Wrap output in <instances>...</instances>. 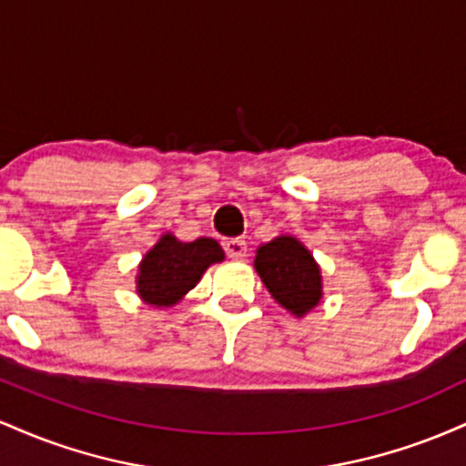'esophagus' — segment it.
Segmentation results:
<instances>
[{"label":"esophagus","instance_id":"34e87169","mask_svg":"<svg viewBox=\"0 0 466 466\" xmlns=\"http://www.w3.org/2000/svg\"><path fill=\"white\" fill-rule=\"evenodd\" d=\"M223 249L229 258H245L248 256V243L243 238H226L223 240Z\"/></svg>","mask_w":466,"mask_h":466}]
</instances>
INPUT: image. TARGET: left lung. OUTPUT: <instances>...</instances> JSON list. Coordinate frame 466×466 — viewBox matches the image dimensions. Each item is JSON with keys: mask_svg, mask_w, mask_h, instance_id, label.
Instances as JSON below:
<instances>
[{"mask_svg": "<svg viewBox=\"0 0 466 466\" xmlns=\"http://www.w3.org/2000/svg\"><path fill=\"white\" fill-rule=\"evenodd\" d=\"M254 267L271 298L302 318L322 300V274L313 254L298 238L278 237L256 249Z\"/></svg>", "mask_w": 466, "mask_h": 466, "instance_id": "left-lung-1", "label": "left lung"}]
</instances>
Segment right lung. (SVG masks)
<instances>
[{"label": "right lung", "mask_w": 466, "mask_h": 466, "mask_svg": "<svg viewBox=\"0 0 466 466\" xmlns=\"http://www.w3.org/2000/svg\"><path fill=\"white\" fill-rule=\"evenodd\" d=\"M226 258L215 238L181 243L170 232L144 254L137 269V296L151 307H173L197 287L203 271Z\"/></svg>", "instance_id": "1"}]
</instances>
